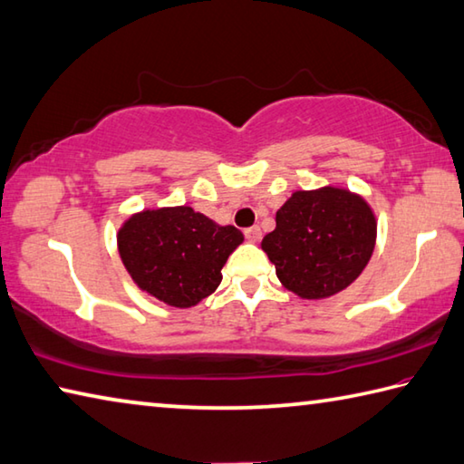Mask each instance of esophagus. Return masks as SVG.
Instances as JSON below:
<instances>
[{"instance_id": "esophagus-1", "label": "esophagus", "mask_w": 464, "mask_h": 464, "mask_svg": "<svg viewBox=\"0 0 464 464\" xmlns=\"http://www.w3.org/2000/svg\"><path fill=\"white\" fill-rule=\"evenodd\" d=\"M246 237L249 239V241H259L261 239V229L259 227L256 225V227H249V229H246Z\"/></svg>"}]
</instances>
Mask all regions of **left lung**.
I'll return each mask as SVG.
<instances>
[{"instance_id":"8db88e82","label":"left lung","mask_w":464,"mask_h":464,"mask_svg":"<svg viewBox=\"0 0 464 464\" xmlns=\"http://www.w3.org/2000/svg\"><path fill=\"white\" fill-rule=\"evenodd\" d=\"M375 235V217L363 198L324 187L294 192L276 213V229L261 249L285 288L318 300L357 280L372 259Z\"/></svg>"}]
</instances>
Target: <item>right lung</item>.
Listing matches in <instances>:
<instances>
[{
	"label": "right lung",
	"mask_w": 464,
	"mask_h": 464,
	"mask_svg": "<svg viewBox=\"0 0 464 464\" xmlns=\"http://www.w3.org/2000/svg\"><path fill=\"white\" fill-rule=\"evenodd\" d=\"M241 241L233 225H217L190 207L144 210L117 235L131 280L176 308L195 306L217 290L225 261Z\"/></svg>",
	"instance_id": "obj_1"
}]
</instances>
